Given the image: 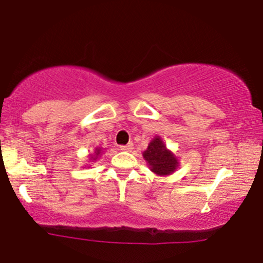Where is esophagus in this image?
Wrapping results in <instances>:
<instances>
[{"label": "esophagus", "instance_id": "1", "mask_svg": "<svg viewBox=\"0 0 263 263\" xmlns=\"http://www.w3.org/2000/svg\"><path fill=\"white\" fill-rule=\"evenodd\" d=\"M132 149H133V143H129L126 145H122V146H120V150H124V151H129Z\"/></svg>", "mask_w": 263, "mask_h": 263}]
</instances>
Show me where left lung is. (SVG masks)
<instances>
[{"mask_svg": "<svg viewBox=\"0 0 263 263\" xmlns=\"http://www.w3.org/2000/svg\"><path fill=\"white\" fill-rule=\"evenodd\" d=\"M143 156L149 162L151 171L160 176L172 174L178 166L174 154L166 149L165 144L160 138H155L151 141L146 151H144Z\"/></svg>", "mask_w": 263, "mask_h": 263, "instance_id": "8db88e82", "label": "left lung"}]
</instances>
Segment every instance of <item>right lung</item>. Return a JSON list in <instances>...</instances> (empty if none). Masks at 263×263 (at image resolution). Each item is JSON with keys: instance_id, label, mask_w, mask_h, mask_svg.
<instances>
[{"instance_id": "1", "label": "right lung", "mask_w": 263, "mask_h": 263, "mask_svg": "<svg viewBox=\"0 0 263 263\" xmlns=\"http://www.w3.org/2000/svg\"><path fill=\"white\" fill-rule=\"evenodd\" d=\"M100 153H101V150H100V149L96 150V157H97L98 155H100ZM96 157H95V159H92V160H96Z\"/></svg>"}]
</instances>
